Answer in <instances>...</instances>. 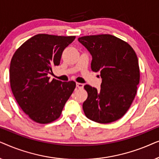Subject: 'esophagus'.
Instances as JSON below:
<instances>
[{"label": "esophagus", "mask_w": 159, "mask_h": 159, "mask_svg": "<svg viewBox=\"0 0 159 159\" xmlns=\"http://www.w3.org/2000/svg\"><path fill=\"white\" fill-rule=\"evenodd\" d=\"M76 85H77V88H78L79 89H82L84 88V84L82 83H79V82H77Z\"/></svg>", "instance_id": "esophagus-1"}]
</instances>
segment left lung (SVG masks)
<instances>
[{
	"label": "left lung",
	"instance_id": "left-lung-1",
	"mask_svg": "<svg viewBox=\"0 0 159 159\" xmlns=\"http://www.w3.org/2000/svg\"><path fill=\"white\" fill-rule=\"evenodd\" d=\"M78 40L92 56L91 69L100 72L101 90L86 84L82 108L90 120L101 124L121 118L135 97L140 82L138 59L133 48L111 34L84 36Z\"/></svg>",
	"mask_w": 159,
	"mask_h": 159
}]
</instances>
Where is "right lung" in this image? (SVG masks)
Segmentation results:
<instances>
[{"instance_id":"right-lung-1","label":"right lung","mask_w":159,"mask_h":159,"mask_svg":"<svg viewBox=\"0 0 159 159\" xmlns=\"http://www.w3.org/2000/svg\"><path fill=\"white\" fill-rule=\"evenodd\" d=\"M75 36L36 34L15 52L10 64V84L16 101L32 120L48 124L59 118L72 94L74 81L50 80L52 66H58L64 50Z\"/></svg>"}]
</instances>
